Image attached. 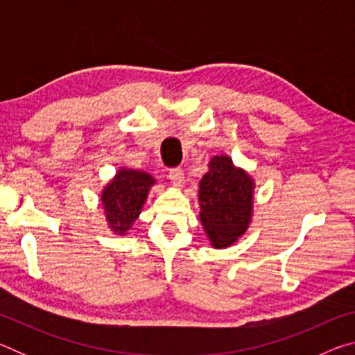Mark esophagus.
I'll use <instances>...</instances> for the list:
<instances>
[{
    "label": "esophagus",
    "mask_w": 355,
    "mask_h": 355,
    "mask_svg": "<svg viewBox=\"0 0 355 355\" xmlns=\"http://www.w3.org/2000/svg\"><path fill=\"white\" fill-rule=\"evenodd\" d=\"M169 178H171V182H172L173 186H175V188H183L184 173H183L182 169H172L169 172Z\"/></svg>",
    "instance_id": "34e87169"
}]
</instances>
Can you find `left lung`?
<instances>
[{
	"instance_id": "obj_1",
	"label": "left lung",
	"mask_w": 355,
	"mask_h": 355,
	"mask_svg": "<svg viewBox=\"0 0 355 355\" xmlns=\"http://www.w3.org/2000/svg\"><path fill=\"white\" fill-rule=\"evenodd\" d=\"M255 183L228 155L213 156L199 183L200 220L216 249L230 248L249 228Z\"/></svg>"
}]
</instances>
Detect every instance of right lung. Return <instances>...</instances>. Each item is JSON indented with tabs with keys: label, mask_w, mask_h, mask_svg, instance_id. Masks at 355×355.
I'll use <instances>...</instances> for the list:
<instances>
[{
	"label": "right lung",
	"mask_w": 355,
	"mask_h": 355,
	"mask_svg": "<svg viewBox=\"0 0 355 355\" xmlns=\"http://www.w3.org/2000/svg\"><path fill=\"white\" fill-rule=\"evenodd\" d=\"M156 180L147 172L120 167L101 191V205L106 222L116 235H127L139 218L148 191Z\"/></svg>",
	"instance_id": "obj_1"
}]
</instances>
